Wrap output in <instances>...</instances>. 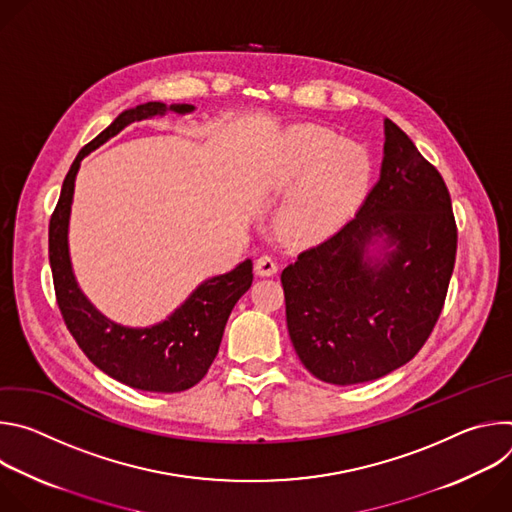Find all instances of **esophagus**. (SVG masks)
<instances>
[{"instance_id": "1", "label": "esophagus", "mask_w": 512, "mask_h": 512, "mask_svg": "<svg viewBox=\"0 0 512 512\" xmlns=\"http://www.w3.org/2000/svg\"><path fill=\"white\" fill-rule=\"evenodd\" d=\"M255 273L261 275V277H269V275H275L277 273V263L271 255H261L257 261H255Z\"/></svg>"}]
</instances>
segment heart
Listing matches in <instances>:
<instances>
[{
  "label": "heart",
  "instance_id": "1",
  "mask_svg": "<svg viewBox=\"0 0 512 512\" xmlns=\"http://www.w3.org/2000/svg\"><path fill=\"white\" fill-rule=\"evenodd\" d=\"M371 176V158L360 143L340 139L334 131L304 125L285 137L275 184L300 186L279 212L285 239L304 243L330 231Z\"/></svg>",
  "mask_w": 512,
  "mask_h": 512
}]
</instances>
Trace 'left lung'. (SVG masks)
Returning a JSON list of instances; mask_svg holds the SVG:
<instances>
[{
	"mask_svg": "<svg viewBox=\"0 0 512 512\" xmlns=\"http://www.w3.org/2000/svg\"><path fill=\"white\" fill-rule=\"evenodd\" d=\"M458 229L444 178L385 119L381 178L356 216L281 271L291 344L330 385L409 362L442 314Z\"/></svg>",
	"mask_w": 512,
	"mask_h": 512,
	"instance_id": "obj_1",
	"label": "left lung"
}]
</instances>
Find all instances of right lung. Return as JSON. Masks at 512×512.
<instances>
[{
	"mask_svg": "<svg viewBox=\"0 0 512 512\" xmlns=\"http://www.w3.org/2000/svg\"><path fill=\"white\" fill-rule=\"evenodd\" d=\"M192 113L194 105L150 101L123 111L89 141L72 162L48 227V257L56 302L66 328L89 360L111 379L139 391L180 393L208 373L221 346L227 320L253 283V263L245 259L233 271L202 281L188 300L164 322L148 328L121 326L103 316L81 291L68 253V218L81 160L133 121L156 115Z\"/></svg>",
	"mask_w": 512,
	"mask_h": 512,
	"instance_id": "obj_1",
	"label": "right lung"
}]
</instances>
